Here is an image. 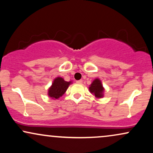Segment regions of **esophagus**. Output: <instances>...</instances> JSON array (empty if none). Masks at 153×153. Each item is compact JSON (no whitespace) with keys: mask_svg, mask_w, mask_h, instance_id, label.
Segmentation results:
<instances>
[{"mask_svg":"<svg viewBox=\"0 0 153 153\" xmlns=\"http://www.w3.org/2000/svg\"><path fill=\"white\" fill-rule=\"evenodd\" d=\"M76 82L78 83V84H82V80H77Z\"/></svg>","mask_w":153,"mask_h":153,"instance_id":"34e87169","label":"esophagus"}]
</instances>
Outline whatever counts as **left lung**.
Masks as SVG:
<instances>
[{
    "label": "left lung",
    "instance_id": "left-lung-1",
    "mask_svg": "<svg viewBox=\"0 0 153 153\" xmlns=\"http://www.w3.org/2000/svg\"><path fill=\"white\" fill-rule=\"evenodd\" d=\"M90 91L91 93L94 94V96L96 97L100 98L103 97V92H104V88L102 87V82L99 79H95L92 84L90 88Z\"/></svg>",
    "mask_w": 153,
    "mask_h": 153
}]
</instances>
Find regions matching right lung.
<instances>
[{
    "instance_id": "1",
    "label": "right lung",
    "mask_w": 153,
    "mask_h": 153,
    "mask_svg": "<svg viewBox=\"0 0 153 153\" xmlns=\"http://www.w3.org/2000/svg\"><path fill=\"white\" fill-rule=\"evenodd\" d=\"M71 82H66L62 78L58 77L53 80L48 94L52 99H59L65 93Z\"/></svg>"
}]
</instances>
